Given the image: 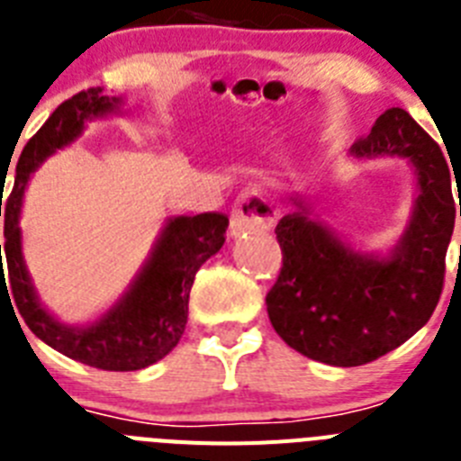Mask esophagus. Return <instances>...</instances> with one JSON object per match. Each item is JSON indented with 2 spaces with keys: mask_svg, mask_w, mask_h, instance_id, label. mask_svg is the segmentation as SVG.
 <instances>
[{
  "mask_svg": "<svg viewBox=\"0 0 461 461\" xmlns=\"http://www.w3.org/2000/svg\"><path fill=\"white\" fill-rule=\"evenodd\" d=\"M271 225H274V211L258 190H243L234 199L230 220L231 236H239L250 230H269Z\"/></svg>",
  "mask_w": 461,
  "mask_h": 461,
  "instance_id": "esophagus-1",
  "label": "esophagus"
}]
</instances>
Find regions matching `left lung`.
Here are the masks:
<instances>
[{"label": "left lung", "instance_id": "obj_1", "mask_svg": "<svg viewBox=\"0 0 461 461\" xmlns=\"http://www.w3.org/2000/svg\"><path fill=\"white\" fill-rule=\"evenodd\" d=\"M350 153L408 158L420 194L390 259L352 253L303 206L276 227L283 267L267 292L271 325L287 346L331 366L374 362L427 325L441 299L455 215H461V202L452 197L455 169L403 109H387Z\"/></svg>", "mask_w": 461, "mask_h": 461}]
</instances>
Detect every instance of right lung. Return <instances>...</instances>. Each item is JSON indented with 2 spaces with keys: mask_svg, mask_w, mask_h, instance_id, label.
Instances as JSON below:
<instances>
[{
  "mask_svg": "<svg viewBox=\"0 0 461 461\" xmlns=\"http://www.w3.org/2000/svg\"><path fill=\"white\" fill-rule=\"evenodd\" d=\"M118 99H109L104 87H87L62 102L46 125L32 136L20 153L15 167V183L4 213V246H0V285L11 292L9 303L18 308L34 334L67 357L104 371H139L159 362L181 341L187 322V302L194 274L211 255L225 243L230 218L218 211L174 218L164 230L153 258L134 283L127 297L106 318L87 330H71L59 325L37 302L34 287L20 253V203L27 178L48 155L74 141L83 122L92 115L109 113ZM4 197V194H2ZM7 255V278H3L1 250ZM14 302L11 303L10 299ZM11 306V308H14Z\"/></svg>",
  "mask_w": 461,
  "mask_h": 461,
  "instance_id": "1",
  "label": "right lung"
}]
</instances>
